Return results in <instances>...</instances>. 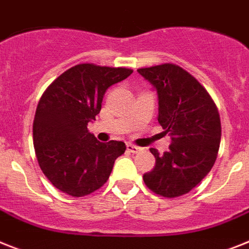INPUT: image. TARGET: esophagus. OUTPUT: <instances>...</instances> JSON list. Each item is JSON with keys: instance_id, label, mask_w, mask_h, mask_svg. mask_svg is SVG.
I'll use <instances>...</instances> for the list:
<instances>
[{"instance_id": "obj_1", "label": "esophagus", "mask_w": 249, "mask_h": 249, "mask_svg": "<svg viewBox=\"0 0 249 249\" xmlns=\"http://www.w3.org/2000/svg\"><path fill=\"white\" fill-rule=\"evenodd\" d=\"M127 150H128L129 153L137 154L141 149L139 146H136V145H133V143H127Z\"/></svg>"}]
</instances>
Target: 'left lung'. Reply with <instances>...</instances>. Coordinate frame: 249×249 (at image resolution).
<instances>
[{
  "label": "left lung",
  "mask_w": 249,
  "mask_h": 249,
  "mask_svg": "<svg viewBox=\"0 0 249 249\" xmlns=\"http://www.w3.org/2000/svg\"><path fill=\"white\" fill-rule=\"evenodd\" d=\"M137 71L157 89L158 121L172 137L164 154L150 149L155 166L143 174V182L159 196H183L215 164L221 140L219 110L207 90L180 66L161 63Z\"/></svg>",
  "instance_id": "1"
}]
</instances>
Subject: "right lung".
<instances>
[{"mask_svg": "<svg viewBox=\"0 0 249 249\" xmlns=\"http://www.w3.org/2000/svg\"><path fill=\"white\" fill-rule=\"evenodd\" d=\"M132 72L126 67L80 63L61 73L40 96L33 122L36 160L63 194L83 197L99 190L114 160L126 151L122 141H98L88 123L99 114L107 89Z\"/></svg>", "mask_w": 249, "mask_h": 249, "instance_id": "1", "label": "right lung"}]
</instances>
